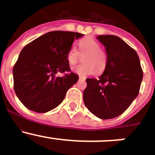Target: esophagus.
<instances>
[{"label":"esophagus","instance_id":"obj_1","mask_svg":"<svg viewBox=\"0 0 155 155\" xmlns=\"http://www.w3.org/2000/svg\"><path fill=\"white\" fill-rule=\"evenodd\" d=\"M79 80H85V78L82 77V76H79Z\"/></svg>","mask_w":155,"mask_h":155}]
</instances>
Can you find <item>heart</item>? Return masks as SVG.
<instances>
[{
	"mask_svg": "<svg viewBox=\"0 0 155 155\" xmlns=\"http://www.w3.org/2000/svg\"><path fill=\"white\" fill-rule=\"evenodd\" d=\"M101 48V44L92 38H85L81 40L79 42V52L82 55H85L83 58L85 64L76 67L73 69V72L83 78L94 74L96 70L97 73H102L107 66V56ZM67 58L71 66L77 64L79 53L75 46H72L69 50Z\"/></svg>",
	"mask_w": 155,
	"mask_h": 155,
	"instance_id": "b5f03b06",
	"label": "heart"
}]
</instances>
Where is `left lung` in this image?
<instances>
[{
	"label": "left lung",
	"instance_id": "1",
	"mask_svg": "<svg viewBox=\"0 0 155 155\" xmlns=\"http://www.w3.org/2000/svg\"><path fill=\"white\" fill-rule=\"evenodd\" d=\"M107 55L104 73L86 79L83 92L85 107L101 119L121 115L138 96L143 77L140 58L135 50L117 36L99 35Z\"/></svg>",
	"mask_w": 155,
	"mask_h": 155
}]
</instances>
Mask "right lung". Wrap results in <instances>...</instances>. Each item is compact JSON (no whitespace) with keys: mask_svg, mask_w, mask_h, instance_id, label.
Here are the masks:
<instances>
[{"mask_svg":"<svg viewBox=\"0 0 155 155\" xmlns=\"http://www.w3.org/2000/svg\"><path fill=\"white\" fill-rule=\"evenodd\" d=\"M82 34L55 31L46 33L26 45L12 70L14 90L23 105L31 111L45 113L61 104L67 91L79 76L70 73L67 58L74 40Z\"/></svg>","mask_w":155,"mask_h":155,"instance_id":"obj_1","label":"right lung"}]
</instances>
